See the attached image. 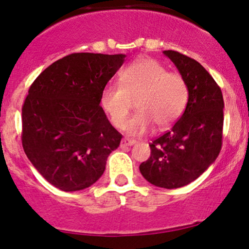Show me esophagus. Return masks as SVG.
<instances>
[{
  "instance_id": "esophagus-1",
  "label": "esophagus",
  "mask_w": 249,
  "mask_h": 249,
  "mask_svg": "<svg viewBox=\"0 0 249 249\" xmlns=\"http://www.w3.org/2000/svg\"><path fill=\"white\" fill-rule=\"evenodd\" d=\"M136 144L135 139H131V138H123L122 141V146H131Z\"/></svg>"
}]
</instances>
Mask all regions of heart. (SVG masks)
Returning a JSON list of instances; mask_svg holds the SVG:
<instances>
[{"mask_svg": "<svg viewBox=\"0 0 249 249\" xmlns=\"http://www.w3.org/2000/svg\"><path fill=\"white\" fill-rule=\"evenodd\" d=\"M118 85H107L102 91L100 104L111 123L124 127L131 100H136L137 113L126 124L129 135H142L155 125L165 130L182 116L189 91L184 78L170 73L154 59H141L122 71Z\"/></svg>", "mask_w": 249, "mask_h": 249, "instance_id": "obj_1", "label": "heart"}]
</instances>
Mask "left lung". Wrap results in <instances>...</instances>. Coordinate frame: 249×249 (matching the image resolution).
Listing matches in <instances>:
<instances>
[{
	"instance_id": "8db88e82",
	"label": "left lung",
	"mask_w": 249,
	"mask_h": 249,
	"mask_svg": "<svg viewBox=\"0 0 249 249\" xmlns=\"http://www.w3.org/2000/svg\"><path fill=\"white\" fill-rule=\"evenodd\" d=\"M188 85V103L173 129L150 144L151 155L139 165L144 178L165 189L184 187L200 177L222 146L223 97L200 62L175 51H164Z\"/></svg>"
}]
</instances>
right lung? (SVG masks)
Instances as JSON below:
<instances>
[{"label":"right lung","mask_w":249,"mask_h":249,"mask_svg":"<svg viewBox=\"0 0 249 249\" xmlns=\"http://www.w3.org/2000/svg\"><path fill=\"white\" fill-rule=\"evenodd\" d=\"M125 54L73 53L53 62L29 87L22 107V146L43 178L64 191L91 187L123 136L100 95Z\"/></svg>","instance_id":"add662e5"}]
</instances>
